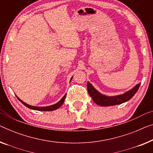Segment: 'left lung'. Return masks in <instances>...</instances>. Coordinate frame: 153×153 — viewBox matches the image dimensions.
<instances>
[{
  "label": "left lung",
  "instance_id": "left-lung-1",
  "mask_svg": "<svg viewBox=\"0 0 153 153\" xmlns=\"http://www.w3.org/2000/svg\"><path fill=\"white\" fill-rule=\"evenodd\" d=\"M140 86V83L137 84L132 89L123 93L122 95H115V96H106V95L102 94L99 91H97L93 87L92 84L89 82H88L87 91L88 94L92 97L93 102L95 104L101 106H109L117 105V104H122L124 102L128 101L129 100H131L134 96V95L138 91Z\"/></svg>",
  "mask_w": 153,
  "mask_h": 153
}]
</instances>
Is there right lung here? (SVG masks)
Segmentation results:
<instances>
[{"label": "right lung", "mask_w": 153, "mask_h": 153, "mask_svg": "<svg viewBox=\"0 0 153 153\" xmlns=\"http://www.w3.org/2000/svg\"><path fill=\"white\" fill-rule=\"evenodd\" d=\"M71 79H72V77H71ZM17 98L25 106H27V108H29L33 109V110H36V111H51L56 110V109L60 108V107L62 105V104L64 103V102H65V100L66 98V94L64 95V97H62V98L58 102H57L56 104H53V105H51V106H31V105H29V104H26L25 102H24L23 101H22V100H20V98H18V97H17Z\"/></svg>", "instance_id": "obj_1"}]
</instances>
